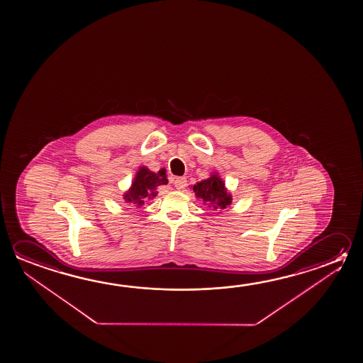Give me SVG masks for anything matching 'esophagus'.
<instances>
[{
	"label": "esophagus",
	"mask_w": 363,
	"mask_h": 363,
	"mask_svg": "<svg viewBox=\"0 0 363 363\" xmlns=\"http://www.w3.org/2000/svg\"><path fill=\"white\" fill-rule=\"evenodd\" d=\"M173 184L177 190H184V187L187 186V179L186 177H176L173 181Z\"/></svg>",
	"instance_id": "obj_1"
}]
</instances>
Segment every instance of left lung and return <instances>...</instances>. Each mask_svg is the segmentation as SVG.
<instances>
[{
    "label": "left lung",
    "instance_id": "1",
    "mask_svg": "<svg viewBox=\"0 0 363 363\" xmlns=\"http://www.w3.org/2000/svg\"><path fill=\"white\" fill-rule=\"evenodd\" d=\"M196 196L202 199V201L208 203V208H214L215 211L223 210L232 203V196L226 192L225 184L213 174L210 179L201 181L194 186Z\"/></svg>",
    "mask_w": 363,
    "mask_h": 363
}]
</instances>
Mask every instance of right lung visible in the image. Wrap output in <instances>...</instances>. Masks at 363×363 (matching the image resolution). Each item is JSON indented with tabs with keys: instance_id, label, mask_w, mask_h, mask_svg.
<instances>
[{
	"instance_id": "obj_1",
	"label": "right lung",
	"mask_w": 363,
	"mask_h": 363,
	"mask_svg": "<svg viewBox=\"0 0 363 363\" xmlns=\"http://www.w3.org/2000/svg\"><path fill=\"white\" fill-rule=\"evenodd\" d=\"M168 179L166 177L164 169L158 173L149 171L148 168L142 167L138 171L134 182L131 184L130 190L124 195L126 202L134 203L135 206H142L145 200L152 199L157 195V187L161 184H167Z\"/></svg>"
}]
</instances>
